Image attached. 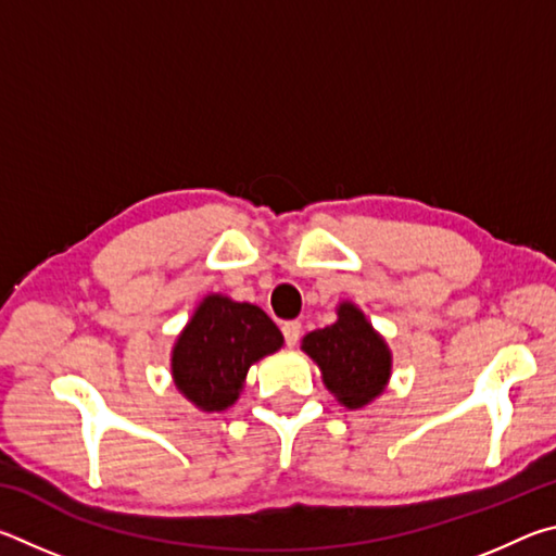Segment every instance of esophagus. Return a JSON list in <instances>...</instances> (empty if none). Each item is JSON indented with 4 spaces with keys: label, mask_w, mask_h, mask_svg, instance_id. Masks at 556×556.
Returning a JSON list of instances; mask_svg holds the SVG:
<instances>
[{
    "label": "esophagus",
    "mask_w": 556,
    "mask_h": 556,
    "mask_svg": "<svg viewBox=\"0 0 556 556\" xmlns=\"http://www.w3.org/2000/svg\"><path fill=\"white\" fill-rule=\"evenodd\" d=\"M281 333H285V343L289 348H294L299 343V336H301V324L299 321H285V324H281Z\"/></svg>",
    "instance_id": "34e87169"
}]
</instances>
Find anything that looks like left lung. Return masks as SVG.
Listing matches in <instances>:
<instances>
[{"instance_id":"obj_1","label":"left lung","mask_w":556,"mask_h":556,"mask_svg":"<svg viewBox=\"0 0 556 556\" xmlns=\"http://www.w3.org/2000/svg\"><path fill=\"white\" fill-rule=\"evenodd\" d=\"M301 348L324 372L326 388L348 409L365 407L390 378V351L353 304H341L338 321L304 336Z\"/></svg>"}]
</instances>
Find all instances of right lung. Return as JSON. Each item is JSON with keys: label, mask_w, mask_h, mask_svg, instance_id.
Wrapping results in <instances>:
<instances>
[{"label": "right lung", "mask_w": 556, "mask_h": 556, "mask_svg": "<svg viewBox=\"0 0 556 556\" xmlns=\"http://www.w3.org/2000/svg\"><path fill=\"white\" fill-rule=\"evenodd\" d=\"M281 343L277 324L260 306L213 294L195 308L174 345L176 388L205 412L228 409L250 365Z\"/></svg>", "instance_id": "obj_1"}]
</instances>
